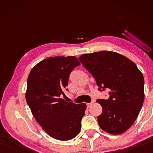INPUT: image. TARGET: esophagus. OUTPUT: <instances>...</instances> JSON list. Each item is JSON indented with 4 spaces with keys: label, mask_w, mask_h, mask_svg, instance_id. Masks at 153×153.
Returning a JSON list of instances; mask_svg holds the SVG:
<instances>
[{
    "label": "esophagus",
    "mask_w": 153,
    "mask_h": 153,
    "mask_svg": "<svg viewBox=\"0 0 153 153\" xmlns=\"http://www.w3.org/2000/svg\"><path fill=\"white\" fill-rule=\"evenodd\" d=\"M94 101H93L92 102H94ZM92 102H88V103H87L86 104V105H87V107L88 108H89V107H90L92 106Z\"/></svg>",
    "instance_id": "34e87169"
}]
</instances>
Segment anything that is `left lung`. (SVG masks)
<instances>
[{
	"label": "left lung",
	"instance_id": "obj_1",
	"mask_svg": "<svg viewBox=\"0 0 153 153\" xmlns=\"http://www.w3.org/2000/svg\"><path fill=\"white\" fill-rule=\"evenodd\" d=\"M79 60L94 77L98 90H109L108 99H97L102 112L98 122L106 132H125L138 117L144 99L143 75L136 64L112 51L84 54Z\"/></svg>",
	"mask_w": 153,
	"mask_h": 153
}]
</instances>
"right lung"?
<instances>
[{"label":"right lung","instance_id":"right-lung-1","mask_svg":"<svg viewBox=\"0 0 153 153\" xmlns=\"http://www.w3.org/2000/svg\"><path fill=\"white\" fill-rule=\"evenodd\" d=\"M80 63L76 56H54L40 61L27 77L25 99L33 117L46 134L59 140L78 135L86 103L75 104L60 98L69 77Z\"/></svg>","mask_w":153,"mask_h":153}]
</instances>
